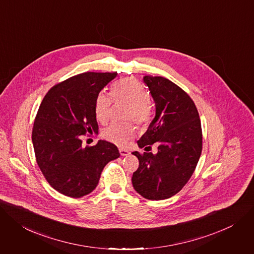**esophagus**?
Masks as SVG:
<instances>
[{
	"label": "esophagus",
	"instance_id": "esophagus-1",
	"mask_svg": "<svg viewBox=\"0 0 254 254\" xmlns=\"http://www.w3.org/2000/svg\"><path fill=\"white\" fill-rule=\"evenodd\" d=\"M120 153L122 156H128L130 154L127 150H125V149H120Z\"/></svg>",
	"mask_w": 254,
	"mask_h": 254
}]
</instances>
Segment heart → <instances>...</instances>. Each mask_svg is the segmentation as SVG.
Returning a JSON list of instances; mask_svg holds the SVG:
<instances>
[{
    "mask_svg": "<svg viewBox=\"0 0 254 254\" xmlns=\"http://www.w3.org/2000/svg\"><path fill=\"white\" fill-rule=\"evenodd\" d=\"M111 96L115 102L123 101L129 104L127 119L139 125H147L153 114L150 103V93L147 88L135 79H123L111 88ZM112 99L105 92H100L95 99L94 113L96 120L104 124L111 114ZM135 133V128L130 124H111L102 130L105 140L124 147Z\"/></svg>",
    "mask_w": 254,
    "mask_h": 254,
    "instance_id": "heart-1",
    "label": "heart"
}]
</instances>
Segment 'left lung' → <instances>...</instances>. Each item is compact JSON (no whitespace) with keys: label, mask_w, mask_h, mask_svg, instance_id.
I'll use <instances>...</instances> for the list:
<instances>
[{"label":"left lung","mask_w":254,"mask_h":254,"mask_svg":"<svg viewBox=\"0 0 254 254\" xmlns=\"http://www.w3.org/2000/svg\"><path fill=\"white\" fill-rule=\"evenodd\" d=\"M156 114L137 141L140 148L158 144L157 154L132 152L139 168L131 177L137 193L151 200L166 199L182 190L191 177L202 149L197 109L180 87L163 77L145 76Z\"/></svg>","instance_id":"left-lung-1"}]
</instances>
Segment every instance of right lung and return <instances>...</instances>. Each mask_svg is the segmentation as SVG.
Wrapping results in <instances>:
<instances>
[{
    "label": "right lung",
    "mask_w": 254,
    "mask_h": 254,
    "mask_svg": "<svg viewBox=\"0 0 254 254\" xmlns=\"http://www.w3.org/2000/svg\"><path fill=\"white\" fill-rule=\"evenodd\" d=\"M117 76L87 72L68 78L55 85L38 108L32 128L36 162L51 187L66 196L93 191L105 165L121 156L107 141L83 147L81 140L98 131L95 99Z\"/></svg>",
    "instance_id": "add662e5"
}]
</instances>
